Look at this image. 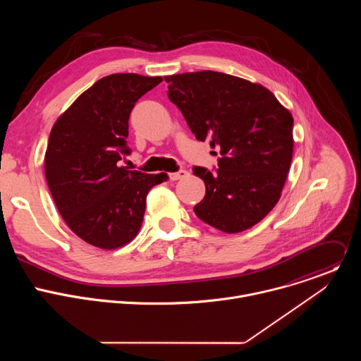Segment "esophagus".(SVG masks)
Returning <instances> with one entry per match:
<instances>
[{"label":"esophagus","instance_id":"1","mask_svg":"<svg viewBox=\"0 0 361 361\" xmlns=\"http://www.w3.org/2000/svg\"><path fill=\"white\" fill-rule=\"evenodd\" d=\"M187 171L185 170H180V171H176V173H171L170 174V180H173V181H177V180H181V178H184V177H187Z\"/></svg>","mask_w":361,"mask_h":361}]
</instances>
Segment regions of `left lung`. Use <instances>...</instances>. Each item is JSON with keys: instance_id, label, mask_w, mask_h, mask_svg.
I'll return each mask as SVG.
<instances>
[{"instance_id": "obj_1", "label": "left lung", "mask_w": 361, "mask_h": 361, "mask_svg": "<svg viewBox=\"0 0 361 361\" xmlns=\"http://www.w3.org/2000/svg\"><path fill=\"white\" fill-rule=\"evenodd\" d=\"M164 80L195 138L220 151L216 173L192 170L205 184L195 216L228 234L260 223L279 202L290 171V111L262 84L230 74L197 71Z\"/></svg>"}]
</instances>
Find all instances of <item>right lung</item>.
<instances>
[{"mask_svg":"<svg viewBox=\"0 0 361 361\" xmlns=\"http://www.w3.org/2000/svg\"><path fill=\"white\" fill-rule=\"evenodd\" d=\"M163 81L124 73L102 77L51 128L44 171L66 224L85 243L116 250L138 234L148 191L169 180L120 166L138 98Z\"/></svg>","mask_w":361,"mask_h":361,"instance_id":"1","label":"right lung"}]
</instances>
